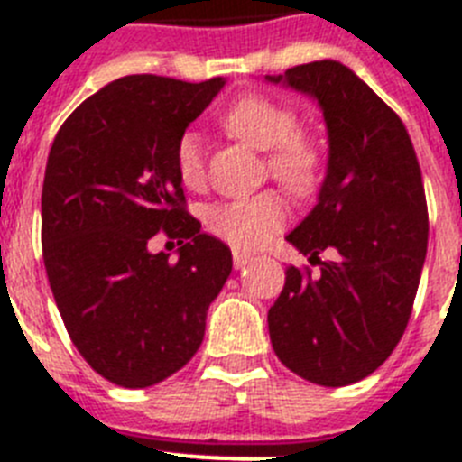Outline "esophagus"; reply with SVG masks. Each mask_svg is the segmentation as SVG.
I'll return each instance as SVG.
<instances>
[{"label": "esophagus", "instance_id": "esophagus-1", "mask_svg": "<svg viewBox=\"0 0 462 462\" xmlns=\"http://www.w3.org/2000/svg\"><path fill=\"white\" fill-rule=\"evenodd\" d=\"M251 261V255L246 254V251H232V263H235V267H237V270H242V267H246V263Z\"/></svg>", "mask_w": 462, "mask_h": 462}]
</instances>
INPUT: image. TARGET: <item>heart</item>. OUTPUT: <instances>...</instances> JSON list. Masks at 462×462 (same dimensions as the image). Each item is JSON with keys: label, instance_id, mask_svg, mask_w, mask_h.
Returning a JSON list of instances; mask_svg holds the SVG:
<instances>
[{"label": "heart", "instance_id": "1", "mask_svg": "<svg viewBox=\"0 0 462 462\" xmlns=\"http://www.w3.org/2000/svg\"><path fill=\"white\" fill-rule=\"evenodd\" d=\"M223 126L244 143L267 150V173L291 195L305 197L319 185L324 152L300 134V119L291 107L265 96H244L223 115ZM176 171L180 183L199 189L207 183V159L199 134L185 131L176 143ZM289 218L286 201L273 192L220 201L207 213L208 230L235 249H258Z\"/></svg>", "mask_w": 462, "mask_h": 462}]
</instances>
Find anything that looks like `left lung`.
Returning a JSON list of instances; mask_svg holds the SVG:
<instances>
[{"label":"left lung","instance_id":"8db88e82","mask_svg":"<svg viewBox=\"0 0 462 462\" xmlns=\"http://www.w3.org/2000/svg\"><path fill=\"white\" fill-rule=\"evenodd\" d=\"M267 79L315 96L328 129L319 201L286 237L319 273L286 267L270 340L305 381L350 385L393 355L409 324L430 230L420 166L397 112L350 68L317 60Z\"/></svg>","mask_w":462,"mask_h":462}]
</instances>
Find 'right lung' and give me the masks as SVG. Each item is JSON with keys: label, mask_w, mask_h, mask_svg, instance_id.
I'll use <instances>...</instances> for the list:
<instances>
[{"label": "right lung", "mask_w": 462, "mask_h": 462, "mask_svg": "<svg viewBox=\"0 0 462 462\" xmlns=\"http://www.w3.org/2000/svg\"><path fill=\"white\" fill-rule=\"evenodd\" d=\"M223 84L122 77L53 138L42 188L46 277L79 355L115 385L150 387L183 369L230 277V249L199 232L173 162ZM157 234L179 239L176 263L149 254Z\"/></svg>", "instance_id": "add662e5"}]
</instances>
